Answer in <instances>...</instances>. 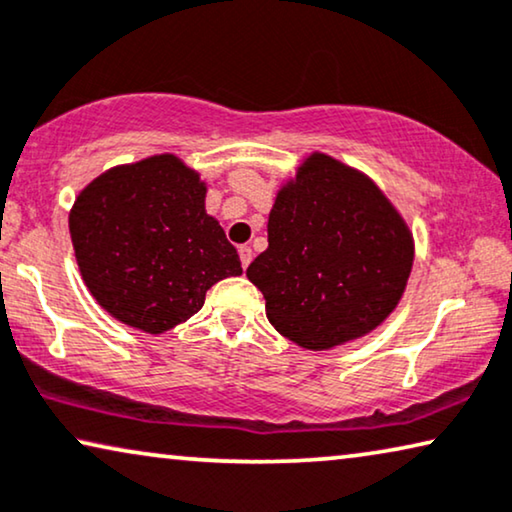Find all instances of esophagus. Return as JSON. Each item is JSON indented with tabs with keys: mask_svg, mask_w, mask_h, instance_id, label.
Here are the masks:
<instances>
[{
	"mask_svg": "<svg viewBox=\"0 0 512 512\" xmlns=\"http://www.w3.org/2000/svg\"><path fill=\"white\" fill-rule=\"evenodd\" d=\"M238 254H240V261H242V268H247V265L251 263V247H247V244H242V247L238 249Z\"/></svg>",
	"mask_w": 512,
	"mask_h": 512,
	"instance_id": "obj_1",
	"label": "esophagus"
}]
</instances>
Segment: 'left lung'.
<instances>
[{
	"mask_svg": "<svg viewBox=\"0 0 512 512\" xmlns=\"http://www.w3.org/2000/svg\"><path fill=\"white\" fill-rule=\"evenodd\" d=\"M413 268V235L360 170L314 152L279 189L268 249L247 277L274 330L309 351H328L395 311Z\"/></svg>",
	"mask_w": 512,
	"mask_h": 512,
	"instance_id": "8db88e82",
	"label": "left lung"
}]
</instances>
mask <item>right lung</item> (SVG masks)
<instances>
[{
	"mask_svg": "<svg viewBox=\"0 0 512 512\" xmlns=\"http://www.w3.org/2000/svg\"><path fill=\"white\" fill-rule=\"evenodd\" d=\"M205 194L175 154L110 168L80 191L69 214L73 251L110 316L161 335L194 316L217 281L242 274Z\"/></svg>",
	"mask_w": 512,
	"mask_h": 512,
	"instance_id": "1",
	"label": "right lung"
}]
</instances>
